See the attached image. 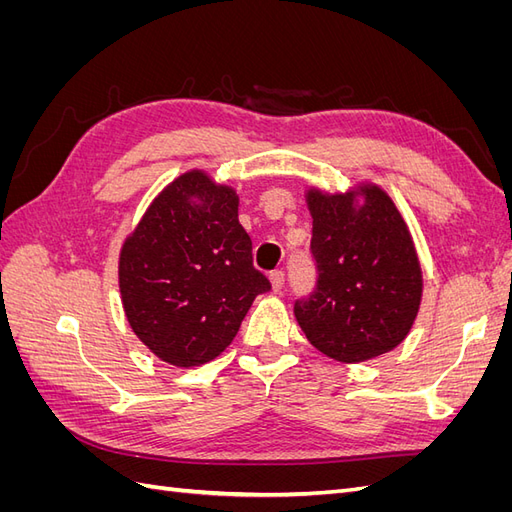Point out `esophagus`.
Listing matches in <instances>:
<instances>
[{
  "label": "esophagus",
  "mask_w": 512,
  "mask_h": 512,
  "mask_svg": "<svg viewBox=\"0 0 512 512\" xmlns=\"http://www.w3.org/2000/svg\"><path fill=\"white\" fill-rule=\"evenodd\" d=\"M284 280H286V275H284V271H282V269H275V271H271V286H273V290H275V292H280V290H282Z\"/></svg>",
  "instance_id": "esophagus-1"
}]
</instances>
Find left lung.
Instances as JSON below:
<instances>
[{"label": "left lung", "instance_id": "obj_1", "mask_svg": "<svg viewBox=\"0 0 512 512\" xmlns=\"http://www.w3.org/2000/svg\"><path fill=\"white\" fill-rule=\"evenodd\" d=\"M352 196L309 192L314 290L294 301L303 333L320 352L361 363L404 342L421 305L423 277L399 211L376 185Z\"/></svg>", "mask_w": 512, "mask_h": 512}]
</instances>
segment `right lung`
<instances>
[{
    "instance_id": "add662e5",
    "label": "right lung",
    "mask_w": 512,
    "mask_h": 512,
    "mask_svg": "<svg viewBox=\"0 0 512 512\" xmlns=\"http://www.w3.org/2000/svg\"><path fill=\"white\" fill-rule=\"evenodd\" d=\"M123 309L162 361L194 367L235 339L254 299L271 290L239 224V198L192 170L153 200L119 258Z\"/></svg>"
}]
</instances>
